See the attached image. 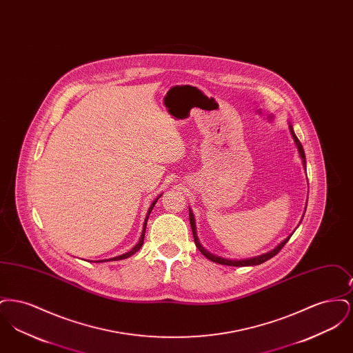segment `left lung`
I'll return each mask as SVG.
<instances>
[{"mask_svg": "<svg viewBox=\"0 0 353 353\" xmlns=\"http://www.w3.org/2000/svg\"><path fill=\"white\" fill-rule=\"evenodd\" d=\"M288 128H290V134L292 136L294 143H295V145H296V148H298V152H299V156H301V159H302L303 168L305 169V154H304L302 144H301L299 139L296 137V134L294 132V128H292L291 123H288ZM305 208H307V203H305ZM303 217H304V216H303ZM189 222H190V228H192L193 236H194V243H196L197 249L201 252V254H203L208 259H210V261H213V262H216V263L226 265V266H234V268L256 266V265H261V263L269 261L270 258H272L274 255H276L278 252H281V249L285 246V243H287V241L290 239V236L292 235H288L285 241H282L275 249L270 250L269 252H265V254H262V255H256V256L246 258V259H229V258H223V256H219V255H216V254H213V252H208V250L202 246L201 243H200L199 236H197V232H196V219H194V214H193V212L190 210V208H189ZM301 222H302V221H301Z\"/></svg>", "mask_w": 353, "mask_h": 353, "instance_id": "obj_1", "label": "left lung"}]
</instances>
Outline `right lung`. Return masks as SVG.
<instances>
[{"label":"right lung","mask_w":353,"mask_h":353,"mask_svg":"<svg viewBox=\"0 0 353 353\" xmlns=\"http://www.w3.org/2000/svg\"><path fill=\"white\" fill-rule=\"evenodd\" d=\"M161 197V194L154 200V201L152 202L151 206H150V209H148V213H147V217H145V221H144V225H143V232H141V236H140V239H139V242H137V245L134 246V249H131L130 252H125V254H121V255H118V256H115V258H110V259H104V262L105 261H120V259H125V258H128V256H131L132 254L137 252V250H140V248L143 246V242H144V235H145V228H147V221H148V217H150V214H151L152 209H153V206H154V203L157 202V200ZM97 262H103V261H97Z\"/></svg>","instance_id":"1"}]
</instances>
